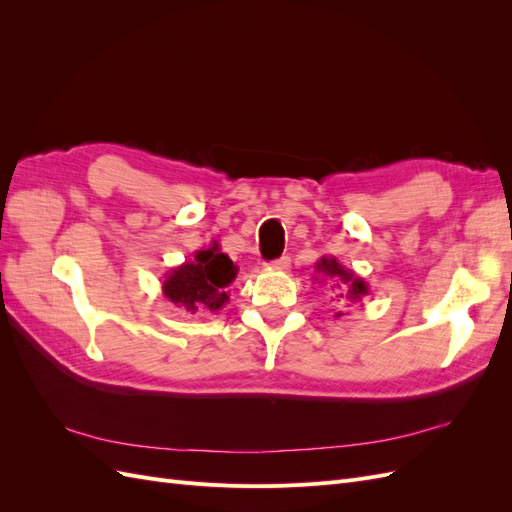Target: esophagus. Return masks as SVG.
I'll return each instance as SVG.
<instances>
[{
	"mask_svg": "<svg viewBox=\"0 0 512 512\" xmlns=\"http://www.w3.org/2000/svg\"><path fill=\"white\" fill-rule=\"evenodd\" d=\"M271 267H273V269H282V271H288V269H290V258H288V256H282L280 260L271 262Z\"/></svg>",
	"mask_w": 512,
	"mask_h": 512,
	"instance_id": "obj_1",
	"label": "esophagus"
}]
</instances>
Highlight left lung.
<instances>
[{
	"instance_id": "obj_1",
	"label": "left lung",
	"mask_w": 512,
	"mask_h": 512,
	"mask_svg": "<svg viewBox=\"0 0 512 512\" xmlns=\"http://www.w3.org/2000/svg\"><path fill=\"white\" fill-rule=\"evenodd\" d=\"M316 273L318 277L314 280L327 286L331 294H335V299H346L352 303H359L365 294H369V286L365 284L363 277L354 275V271L346 269L342 262H339L335 256H322L316 262ZM344 316L342 312H337V318Z\"/></svg>"
}]
</instances>
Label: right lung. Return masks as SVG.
<instances>
[{"label":"right lung","mask_w":512,"mask_h":512,"mask_svg":"<svg viewBox=\"0 0 512 512\" xmlns=\"http://www.w3.org/2000/svg\"><path fill=\"white\" fill-rule=\"evenodd\" d=\"M237 265L213 241L194 254V260L170 269L164 275L162 294L190 314L218 312L228 303V286L235 282Z\"/></svg>","instance_id":"obj_1"}]
</instances>
